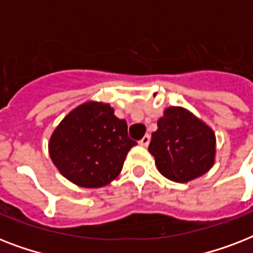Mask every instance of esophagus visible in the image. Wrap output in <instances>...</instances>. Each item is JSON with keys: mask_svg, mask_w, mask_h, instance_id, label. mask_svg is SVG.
<instances>
[{"mask_svg": "<svg viewBox=\"0 0 253 253\" xmlns=\"http://www.w3.org/2000/svg\"><path fill=\"white\" fill-rule=\"evenodd\" d=\"M150 140H151V136L147 134V135H144V136H143L142 140L139 142V144H140V146H143V147H147L148 144H150Z\"/></svg>", "mask_w": 253, "mask_h": 253, "instance_id": "1", "label": "esophagus"}]
</instances>
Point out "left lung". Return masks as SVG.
<instances>
[{"instance_id":"1","label":"left lung","mask_w":253,"mask_h":253,"mask_svg":"<svg viewBox=\"0 0 253 253\" xmlns=\"http://www.w3.org/2000/svg\"><path fill=\"white\" fill-rule=\"evenodd\" d=\"M151 138L148 151L159 172L168 180L189 182L215 164V132L185 107H167Z\"/></svg>"}]
</instances>
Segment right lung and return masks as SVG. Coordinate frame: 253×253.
Wrapping results in <instances>:
<instances>
[{"label":"right lung","instance_id":"obj_1","mask_svg":"<svg viewBox=\"0 0 253 253\" xmlns=\"http://www.w3.org/2000/svg\"><path fill=\"white\" fill-rule=\"evenodd\" d=\"M127 123L114 115V107L86 101L65 115L49 136L53 166L72 184L97 189L110 184L122 170L131 147Z\"/></svg>","mask_w":253,"mask_h":253}]
</instances>
